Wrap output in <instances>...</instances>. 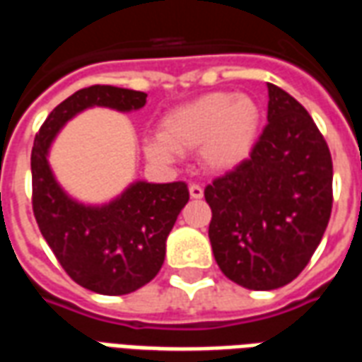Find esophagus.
Masks as SVG:
<instances>
[{"instance_id":"1","label":"esophagus","mask_w":362,"mask_h":362,"mask_svg":"<svg viewBox=\"0 0 362 362\" xmlns=\"http://www.w3.org/2000/svg\"><path fill=\"white\" fill-rule=\"evenodd\" d=\"M189 196L194 197V199H202L204 197V189L202 186H197V184H189Z\"/></svg>"}]
</instances>
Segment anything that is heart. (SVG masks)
<instances>
[{
    "label": "heart",
    "instance_id": "heart-1",
    "mask_svg": "<svg viewBox=\"0 0 362 362\" xmlns=\"http://www.w3.org/2000/svg\"><path fill=\"white\" fill-rule=\"evenodd\" d=\"M262 119V108L252 96L209 93L166 112L158 135L143 143V153L151 163L166 166L180 153L197 151L205 170L230 173L252 157Z\"/></svg>",
    "mask_w": 362,
    "mask_h": 362
}]
</instances>
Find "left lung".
<instances>
[{"label":"left lung","mask_w":362,"mask_h":362,"mask_svg":"<svg viewBox=\"0 0 362 362\" xmlns=\"http://www.w3.org/2000/svg\"><path fill=\"white\" fill-rule=\"evenodd\" d=\"M267 124L252 157L205 188L209 240L240 287L287 285L310 262L332 213V155L304 106L267 83Z\"/></svg>","instance_id":"obj_1"}]
</instances>
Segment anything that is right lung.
<instances>
[{"mask_svg":"<svg viewBox=\"0 0 362 362\" xmlns=\"http://www.w3.org/2000/svg\"><path fill=\"white\" fill-rule=\"evenodd\" d=\"M141 90L93 85L58 104L36 135L30 155L33 209L44 240L67 275L98 295H127L147 285L163 267L166 238L188 204L184 182H132L104 204L69 196L50 166V149L69 119L89 108L135 112Z\"/></svg>","mask_w":362,"mask_h":362,"instance_id":"obj_1","label":"right lung"}]
</instances>
